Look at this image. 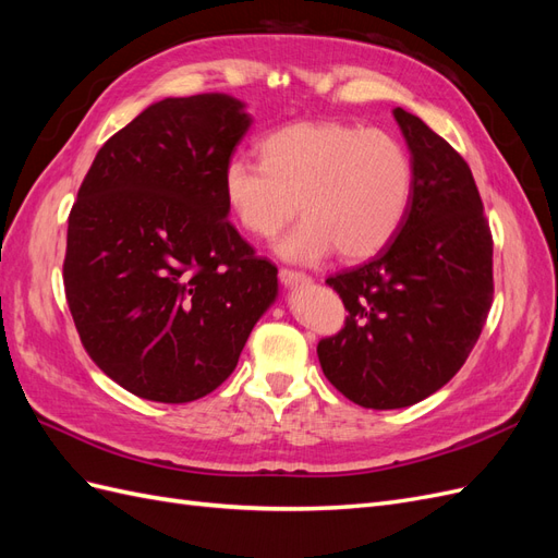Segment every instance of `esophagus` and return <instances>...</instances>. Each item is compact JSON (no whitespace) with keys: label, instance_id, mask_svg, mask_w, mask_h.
<instances>
[{"label":"esophagus","instance_id":"1","mask_svg":"<svg viewBox=\"0 0 558 558\" xmlns=\"http://www.w3.org/2000/svg\"><path fill=\"white\" fill-rule=\"evenodd\" d=\"M279 279H281V283L286 286V289H298V286H307L312 281L307 275L293 272V269H281Z\"/></svg>","mask_w":558,"mask_h":558}]
</instances>
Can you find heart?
I'll return each mask as SVG.
<instances>
[{"label":"heart","mask_w":558,"mask_h":558,"mask_svg":"<svg viewBox=\"0 0 558 558\" xmlns=\"http://www.w3.org/2000/svg\"><path fill=\"white\" fill-rule=\"evenodd\" d=\"M260 160L232 158L223 170L228 209L253 238L277 244L283 260L314 265L340 251L367 260L384 251L408 218L412 158L393 134L349 123H293L260 142Z\"/></svg>","instance_id":"1"}]
</instances>
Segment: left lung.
Instances as JSON below:
<instances>
[{
    "mask_svg": "<svg viewBox=\"0 0 558 558\" xmlns=\"http://www.w3.org/2000/svg\"><path fill=\"white\" fill-rule=\"evenodd\" d=\"M414 195L384 251L326 283L349 312L318 342L328 381L367 410H400L461 369L494 300V242L468 162L418 116L393 109Z\"/></svg>",
    "mask_w": 558,
    "mask_h": 558,
    "instance_id": "8db88e82",
    "label": "left lung"
}]
</instances>
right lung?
Instances as JSON below:
<instances>
[{
  "label": "right lung",
  "instance_id": "add662e5",
  "mask_svg": "<svg viewBox=\"0 0 558 558\" xmlns=\"http://www.w3.org/2000/svg\"><path fill=\"white\" fill-rule=\"evenodd\" d=\"M253 118L226 93L165 97L97 150L70 214L64 293L107 377L154 402L221 386L279 295L228 221L223 170Z\"/></svg>",
  "mask_w": 558,
  "mask_h": 558
}]
</instances>
